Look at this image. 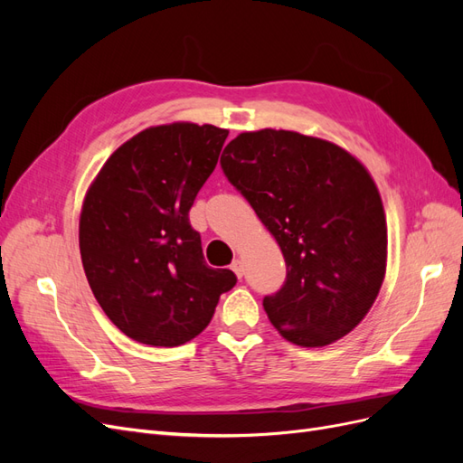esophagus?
Instances as JSON below:
<instances>
[{"label": "esophagus", "instance_id": "1", "mask_svg": "<svg viewBox=\"0 0 463 463\" xmlns=\"http://www.w3.org/2000/svg\"><path fill=\"white\" fill-rule=\"evenodd\" d=\"M232 270L235 272V276H237V278H243V274H245V266H243V262H241L240 259H235V260L232 262Z\"/></svg>", "mask_w": 463, "mask_h": 463}]
</instances>
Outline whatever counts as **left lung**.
Listing matches in <instances>:
<instances>
[{
  "label": "left lung",
  "mask_w": 463,
  "mask_h": 463,
  "mask_svg": "<svg viewBox=\"0 0 463 463\" xmlns=\"http://www.w3.org/2000/svg\"><path fill=\"white\" fill-rule=\"evenodd\" d=\"M222 170L286 259L262 307L284 338L328 345L365 318L386 272V218L373 177L338 145L296 131L237 135Z\"/></svg>",
  "instance_id": "8db88e82"
}]
</instances>
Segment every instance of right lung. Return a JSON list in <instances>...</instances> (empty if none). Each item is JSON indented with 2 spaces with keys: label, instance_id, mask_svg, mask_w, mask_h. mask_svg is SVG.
Here are the masks:
<instances>
[{
  "label": "right lung",
  "instance_id": "add662e5",
  "mask_svg": "<svg viewBox=\"0 0 463 463\" xmlns=\"http://www.w3.org/2000/svg\"><path fill=\"white\" fill-rule=\"evenodd\" d=\"M228 129L170 123L123 143L87 191L82 269L108 318L135 342L174 347L199 335L237 278L204 262L189 210Z\"/></svg>",
  "mask_w": 463,
  "mask_h": 463
}]
</instances>
